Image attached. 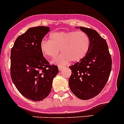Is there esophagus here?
Instances as JSON below:
<instances>
[{
    "label": "esophagus",
    "mask_w": 124,
    "mask_h": 124,
    "mask_svg": "<svg viewBox=\"0 0 124 124\" xmlns=\"http://www.w3.org/2000/svg\"><path fill=\"white\" fill-rule=\"evenodd\" d=\"M63 68H64L63 66H58V69H59V70H62Z\"/></svg>",
    "instance_id": "obj_1"
}]
</instances>
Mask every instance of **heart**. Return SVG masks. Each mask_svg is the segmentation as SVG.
Masks as SVG:
<instances>
[{
  "label": "heart",
  "instance_id": "heart-1",
  "mask_svg": "<svg viewBox=\"0 0 124 124\" xmlns=\"http://www.w3.org/2000/svg\"><path fill=\"white\" fill-rule=\"evenodd\" d=\"M90 40L88 34L82 31L53 33L49 40H42L40 49L47 58H55L60 51L62 53L53 61V63L63 66L70 61L79 62L89 51Z\"/></svg>",
  "mask_w": 124,
  "mask_h": 124
}]
</instances>
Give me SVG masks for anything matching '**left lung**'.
I'll return each mask as SVG.
<instances>
[{
    "label": "left lung",
    "instance_id": "8db88e82",
    "mask_svg": "<svg viewBox=\"0 0 124 124\" xmlns=\"http://www.w3.org/2000/svg\"><path fill=\"white\" fill-rule=\"evenodd\" d=\"M90 38V47L85 58L70 66L69 80L70 90L81 100L97 95L106 84L112 69V58L108 44L97 31L83 27H76Z\"/></svg>",
    "mask_w": 124,
    "mask_h": 124
}]
</instances>
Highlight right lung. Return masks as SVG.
Instances as JSON below:
<instances>
[{
    "label": "right lung",
    "mask_w": 124,
    "mask_h": 124,
    "mask_svg": "<svg viewBox=\"0 0 124 124\" xmlns=\"http://www.w3.org/2000/svg\"><path fill=\"white\" fill-rule=\"evenodd\" d=\"M48 27H31L15 40L11 52V76L18 91L30 100L41 101L52 89L58 66L49 65L40 49Z\"/></svg>",
    "instance_id": "right-lung-1"
}]
</instances>
